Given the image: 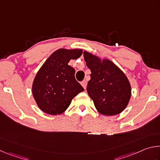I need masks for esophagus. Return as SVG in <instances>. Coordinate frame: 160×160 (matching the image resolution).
<instances>
[{
	"instance_id": "34e87169",
	"label": "esophagus",
	"mask_w": 160,
	"mask_h": 160,
	"mask_svg": "<svg viewBox=\"0 0 160 160\" xmlns=\"http://www.w3.org/2000/svg\"><path fill=\"white\" fill-rule=\"evenodd\" d=\"M81 85H82V86L83 87V88L85 90L86 88H87V82H86V81L85 80H83L82 82H81Z\"/></svg>"
}]
</instances>
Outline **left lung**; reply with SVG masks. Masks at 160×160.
Returning <instances> with one entry per match:
<instances>
[{"mask_svg":"<svg viewBox=\"0 0 160 160\" xmlns=\"http://www.w3.org/2000/svg\"><path fill=\"white\" fill-rule=\"evenodd\" d=\"M86 65L91 70L87 91L97 110L105 116L118 114L126 109L131 97L126 75L109 59L84 51Z\"/></svg>","mask_w":160,"mask_h":160,"instance_id":"left-lung-1","label":"left lung"}]
</instances>
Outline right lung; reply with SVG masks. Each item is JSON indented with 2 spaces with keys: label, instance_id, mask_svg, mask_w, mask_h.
<instances>
[{
  "label": "right lung",
  "instance_id": "obj_1",
  "mask_svg": "<svg viewBox=\"0 0 160 160\" xmlns=\"http://www.w3.org/2000/svg\"><path fill=\"white\" fill-rule=\"evenodd\" d=\"M82 53L81 49L59 48L37 72L32 84V94L37 106L44 113L51 115L63 113L72 99L84 91L75 80V69L68 64Z\"/></svg>",
  "mask_w": 160,
  "mask_h": 160
}]
</instances>
